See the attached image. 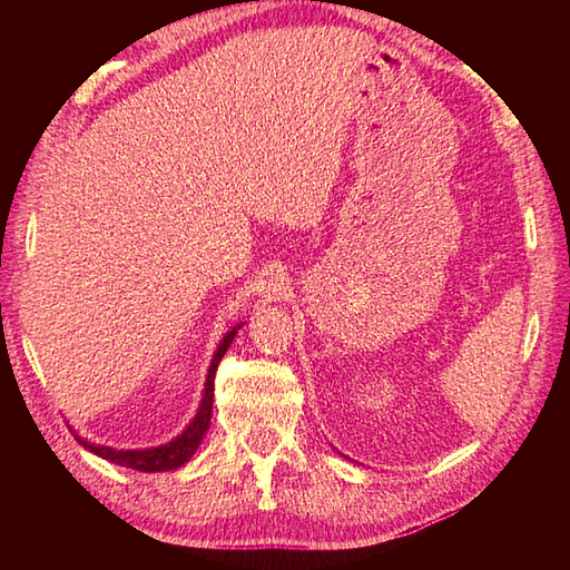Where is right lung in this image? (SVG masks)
I'll return each mask as SVG.
<instances>
[{
    "label": "right lung",
    "instance_id": "add662e5",
    "mask_svg": "<svg viewBox=\"0 0 570 570\" xmlns=\"http://www.w3.org/2000/svg\"><path fill=\"white\" fill-rule=\"evenodd\" d=\"M245 323H237L235 328H229L223 341L217 343L213 360H210V367L208 374H205V384H203V396H200V404L196 416L190 419L188 426L180 431L176 439H171L168 443L161 445H151V448H112V445H100V443H92L88 439H82L76 431V441L85 448V451H90L95 455H100L105 460H110L115 465H122V468H131V470H139V472H166V470H178L180 465H186L188 460L196 455L200 441L205 439V433L210 429V416H213V392H215V370L220 365L223 355L227 353V347L233 345L237 331L242 328Z\"/></svg>",
    "mask_w": 570,
    "mask_h": 570
}]
</instances>
